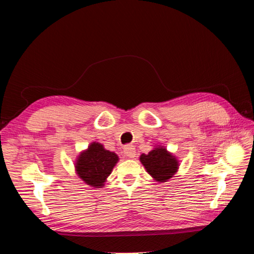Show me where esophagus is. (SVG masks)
<instances>
[{
  "instance_id": "obj_1",
  "label": "esophagus",
  "mask_w": 254,
  "mask_h": 254,
  "mask_svg": "<svg viewBox=\"0 0 254 254\" xmlns=\"http://www.w3.org/2000/svg\"><path fill=\"white\" fill-rule=\"evenodd\" d=\"M124 153H125L126 157H128L130 159L134 158L135 157V148H134V146H132V145L125 146V147H124Z\"/></svg>"
}]
</instances>
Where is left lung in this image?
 Masks as SVG:
<instances>
[{
    "label": "left lung",
    "mask_w": 254,
    "mask_h": 254,
    "mask_svg": "<svg viewBox=\"0 0 254 254\" xmlns=\"http://www.w3.org/2000/svg\"><path fill=\"white\" fill-rule=\"evenodd\" d=\"M146 171L159 182H166L178 170V161L163 147H158L140 157Z\"/></svg>",
    "instance_id": "obj_1"
}]
</instances>
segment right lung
<instances>
[{"label":"right lung","mask_w":254,"mask_h":254,"mask_svg":"<svg viewBox=\"0 0 254 254\" xmlns=\"http://www.w3.org/2000/svg\"><path fill=\"white\" fill-rule=\"evenodd\" d=\"M119 157L114 152L106 150L99 143H92L89 148L81 152L76 162V172L88 186L102 188Z\"/></svg>","instance_id":"right-lung-1"}]
</instances>
